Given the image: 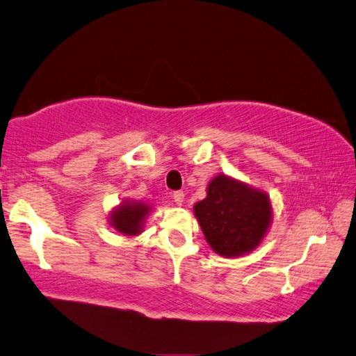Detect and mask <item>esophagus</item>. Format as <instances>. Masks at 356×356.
I'll use <instances>...</instances> for the list:
<instances>
[{
  "label": "esophagus",
  "instance_id": "obj_1",
  "mask_svg": "<svg viewBox=\"0 0 356 356\" xmlns=\"http://www.w3.org/2000/svg\"><path fill=\"white\" fill-rule=\"evenodd\" d=\"M172 200H174V202L177 204V206H182V202H184V200H185L184 191H174V193H172Z\"/></svg>",
  "mask_w": 356,
  "mask_h": 356
}]
</instances>
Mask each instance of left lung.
Listing matches in <instances>:
<instances>
[{"label":"left lung","instance_id":"left-lung-1","mask_svg":"<svg viewBox=\"0 0 356 356\" xmlns=\"http://www.w3.org/2000/svg\"><path fill=\"white\" fill-rule=\"evenodd\" d=\"M193 210L210 248L225 257L254 250L272 222L268 196L225 174L209 184L207 196Z\"/></svg>","mask_w":356,"mask_h":356}]
</instances>
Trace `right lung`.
I'll return each instance as SVG.
<instances>
[{
  "label": "right lung",
  "mask_w": 356,
  "mask_h": 356,
  "mask_svg": "<svg viewBox=\"0 0 356 356\" xmlns=\"http://www.w3.org/2000/svg\"><path fill=\"white\" fill-rule=\"evenodd\" d=\"M150 207L143 202H122L110 216L111 226L125 236H138L143 229Z\"/></svg>",
  "instance_id": "right-lung-1"
}]
</instances>
